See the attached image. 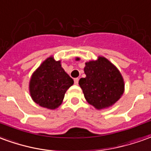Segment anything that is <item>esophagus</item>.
I'll list each match as a JSON object with an SVG mask.
<instances>
[{"mask_svg":"<svg viewBox=\"0 0 151 151\" xmlns=\"http://www.w3.org/2000/svg\"><path fill=\"white\" fill-rule=\"evenodd\" d=\"M78 81H79L78 78H74V84L78 85Z\"/></svg>","mask_w":151,"mask_h":151,"instance_id":"1","label":"esophagus"}]
</instances>
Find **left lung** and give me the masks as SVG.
<instances>
[{
    "label": "left lung",
    "instance_id": "obj_1",
    "mask_svg": "<svg viewBox=\"0 0 151 151\" xmlns=\"http://www.w3.org/2000/svg\"><path fill=\"white\" fill-rule=\"evenodd\" d=\"M84 72L86 76L78 83L86 101L95 108H108L123 95V78L108 59L99 56L97 60L86 62Z\"/></svg>",
    "mask_w": 151,
    "mask_h": 151
}]
</instances>
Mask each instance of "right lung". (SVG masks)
<instances>
[{"mask_svg": "<svg viewBox=\"0 0 151 151\" xmlns=\"http://www.w3.org/2000/svg\"><path fill=\"white\" fill-rule=\"evenodd\" d=\"M73 84V80L63 69L60 61H56L51 56L33 73L30 93L37 104L55 109L61 104L66 91Z\"/></svg>", "mask_w": 151, "mask_h": 151, "instance_id": "1", "label": "right lung"}]
</instances>
